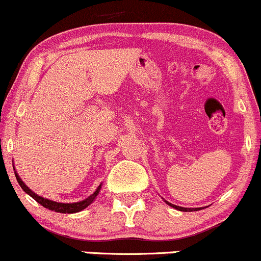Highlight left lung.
I'll use <instances>...</instances> for the list:
<instances>
[{
    "instance_id": "left-lung-1",
    "label": "left lung",
    "mask_w": 261,
    "mask_h": 261,
    "mask_svg": "<svg viewBox=\"0 0 261 261\" xmlns=\"http://www.w3.org/2000/svg\"><path fill=\"white\" fill-rule=\"evenodd\" d=\"M167 203H168L169 206H172L173 208H176V210H179V211H185V212H188V211H197V210H200V208H187V207H180V206H176V205H173V203H170V202H168V201H166Z\"/></svg>"
}]
</instances>
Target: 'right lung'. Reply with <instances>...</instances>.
Here are the masks:
<instances>
[{"label": "right lung", "mask_w": 261, "mask_h": 261, "mask_svg": "<svg viewBox=\"0 0 261 261\" xmlns=\"http://www.w3.org/2000/svg\"><path fill=\"white\" fill-rule=\"evenodd\" d=\"M14 174H16L18 184L20 185V188H22L23 190L28 194V195H31L33 199L35 200V201L40 203L41 206H44L45 208H49V210H51V211H55V212H60V214H76V212H80V211H82V210H85L86 207H88V206L91 205L93 201H94V199L97 197L98 194H99V190L101 188V184H100L99 187H98L97 190H95L91 196L87 197V199H85V200H82V201L72 202V203H62V202L53 201V200L45 199V197L37 195L34 191H32L31 189L27 187L24 182L22 181V179L19 178V175H18L16 172H14Z\"/></svg>", "instance_id": "obj_1"}]
</instances>
